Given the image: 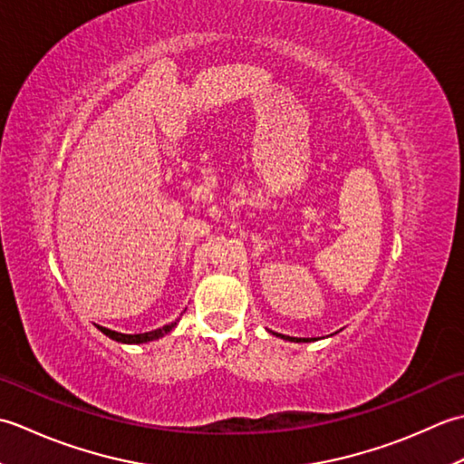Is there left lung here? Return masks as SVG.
Here are the masks:
<instances>
[{
	"mask_svg": "<svg viewBox=\"0 0 464 464\" xmlns=\"http://www.w3.org/2000/svg\"><path fill=\"white\" fill-rule=\"evenodd\" d=\"M278 336H282V334H278ZM282 338H286V340H292V343H300V338H292V336H282ZM302 343H308V340L304 338V340H302Z\"/></svg>",
	"mask_w": 464,
	"mask_h": 464,
	"instance_id": "obj_1",
	"label": "left lung"
}]
</instances>
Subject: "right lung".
Segmentation results:
<instances>
[{"mask_svg": "<svg viewBox=\"0 0 464 464\" xmlns=\"http://www.w3.org/2000/svg\"><path fill=\"white\" fill-rule=\"evenodd\" d=\"M174 326H176V323H172V324H166V326H162V328L152 330V333H144V334H121V333H113V330H108V328H103V326H98V328L102 330L103 334L110 336L111 340H118V343L140 344V343H150V340H156V338H160V336L168 334L169 330H172Z\"/></svg>", "mask_w": 464, "mask_h": 464, "instance_id": "obj_1", "label": "right lung"}]
</instances>
